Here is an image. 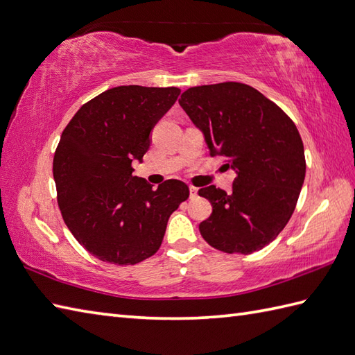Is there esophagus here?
I'll list each match as a JSON object with an SVG mask.
<instances>
[{
    "mask_svg": "<svg viewBox=\"0 0 355 355\" xmlns=\"http://www.w3.org/2000/svg\"><path fill=\"white\" fill-rule=\"evenodd\" d=\"M189 192H191V198H196V195H198V189H196V187H193V186H191V187H189Z\"/></svg>",
    "mask_w": 355,
    "mask_h": 355,
    "instance_id": "obj_1",
    "label": "esophagus"
}]
</instances>
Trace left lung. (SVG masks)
I'll return each mask as SVG.
<instances>
[{"mask_svg":"<svg viewBox=\"0 0 355 355\" xmlns=\"http://www.w3.org/2000/svg\"><path fill=\"white\" fill-rule=\"evenodd\" d=\"M178 103L210 155H224L236 172L232 193L215 186L198 192L213 207L201 236L228 254L261 250L289 222L306 178L298 128L275 103L236 81L191 87Z\"/></svg>","mask_w":355,"mask_h":355,"instance_id":"1","label":"left lung"}]
</instances>
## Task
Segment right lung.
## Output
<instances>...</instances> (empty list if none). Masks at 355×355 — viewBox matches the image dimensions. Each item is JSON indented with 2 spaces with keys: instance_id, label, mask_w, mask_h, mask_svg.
<instances>
[{
  "instance_id": "1",
  "label": "right lung",
  "mask_w": 355,
  "mask_h": 355,
  "mask_svg": "<svg viewBox=\"0 0 355 355\" xmlns=\"http://www.w3.org/2000/svg\"><path fill=\"white\" fill-rule=\"evenodd\" d=\"M180 92L113 87L81 105L63 130L53 162L57 202L69 232L96 259L136 265L151 257L169 216L189 198L183 181L153 189L131 168L150 150V133Z\"/></svg>"
}]
</instances>
